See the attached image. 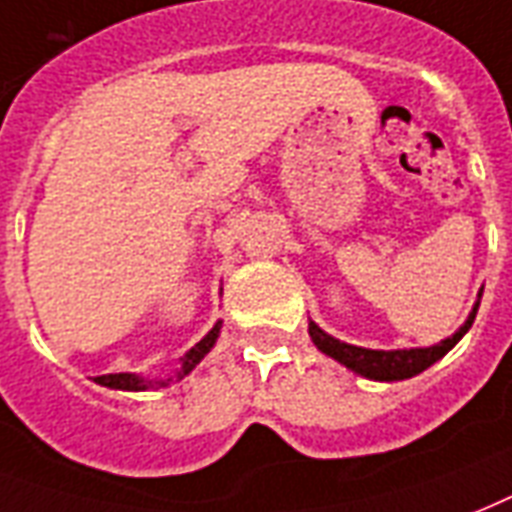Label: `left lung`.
<instances>
[{
  "mask_svg": "<svg viewBox=\"0 0 512 512\" xmlns=\"http://www.w3.org/2000/svg\"><path fill=\"white\" fill-rule=\"evenodd\" d=\"M481 303V300H478ZM478 303H475L473 314L467 317L459 330H456L451 338L440 341L438 346H429V349H397V351H378V349H362V346H351V343H343L333 335H327L325 330H319L314 322L308 325V335L311 341L317 343L319 351H325L327 357H333L341 365H346L354 373H360L365 378H373V381H403V378H411L421 370H427L432 362H438L446 351H451L456 346V341L462 338L470 325H473L475 314H478Z\"/></svg>",
  "mask_w": 512,
  "mask_h": 512,
  "instance_id": "8db88e82",
  "label": "left lung"
}]
</instances>
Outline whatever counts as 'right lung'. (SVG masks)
Wrapping results in <instances>:
<instances>
[{"label": "right lung", "mask_w": 512, "mask_h": 512, "mask_svg": "<svg viewBox=\"0 0 512 512\" xmlns=\"http://www.w3.org/2000/svg\"><path fill=\"white\" fill-rule=\"evenodd\" d=\"M217 333H220V322L212 327V333L204 335L201 341L195 343L193 349L187 351L185 357H182V368L174 378H163V381H150V378H139L131 376V373H107V376H96L93 381L101 386H112V389H131V392H139V389H161V386H169L171 381H177V378H185L190 370L198 365V362L204 360V354L214 346L217 341Z\"/></svg>", "instance_id": "1"}]
</instances>
